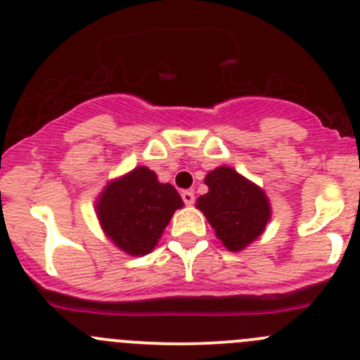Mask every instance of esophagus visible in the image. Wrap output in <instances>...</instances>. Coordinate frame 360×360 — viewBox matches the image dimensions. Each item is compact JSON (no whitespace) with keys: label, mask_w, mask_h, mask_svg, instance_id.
Returning <instances> with one entry per match:
<instances>
[{"label":"esophagus","mask_w":360,"mask_h":360,"mask_svg":"<svg viewBox=\"0 0 360 360\" xmlns=\"http://www.w3.org/2000/svg\"><path fill=\"white\" fill-rule=\"evenodd\" d=\"M181 197H183L186 206H191V204L195 202V193H193V190H183L181 191Z\"/></svg>","instance_id":"1"}]
</instances>
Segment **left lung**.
<instances>
[{
	"instance_id": "left-lung-1",
	"label": "left lung",
	"mask_w": 360,
	"mask_h": 360,
	"mask_svg": "<svg viewBox=\"0 0 360 360\" xmlns=\"http://www.w3.org/2000/svg\"><path fill=\"white\" fill-rule=\"evenodd\" d=\"M210 188L197 206L206 214L221 243L238 252L256 240L270 218V204L261 188L229 167H218L206 176Z\"/></svg>"
}]
</instances>
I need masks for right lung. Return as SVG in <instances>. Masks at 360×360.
I'll return each mask as SVG.
<instances>
[{
	"instance_id": "add662e5",
	"label": "right lung",
	"mask_w": 360,
	"mask_h": 360,
	"mask_svg": "<svg viewBox=\"0 0 360 360\" xmlns=\"http://www.w3.org/2000/svg\"><path fill=\"white\" fill-rule=\"evenodd\" d=\"M177 207H183V199L176 188L158 183L156 174L139 167L106 186L97 214L117 247L131 256H143L156 247Z\"/></svg>"
}]
</instances>
